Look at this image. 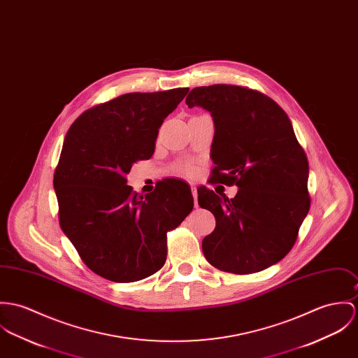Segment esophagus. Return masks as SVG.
<instances>
[{"label":"esophagus","instance_id":"esophagus-1","mask_svg":"<svg viewBox=\"0 0 358 358\" xmlns=\"http://www.w3.org/2000/svg\"><path fill=\"white\" fill-rule=\"evenodd\" d=\"M192 193H193V196H194V203L195 206H196V198H198V193H196V187H195V186L192 187Z\"/></svg>","mask_w":358,"mask_h":358}]
</instances>
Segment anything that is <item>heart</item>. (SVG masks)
<instances>
[{
  "label": "heart",
  "mask_w": 358,
  "mask_h": 358,
  "mask_svg": "<svg viewBox=\"0 0 358 358\" xmlns=\"http://www.w3.org/2000/svg\"><path fill=\"white\" fill-rule=\"evenodd\" d=\"M185 172H186V173H193V169L189 166V168H186V169H185Z\"/></svg>",
  "instance_id": "heart-1"
}]
</instances>
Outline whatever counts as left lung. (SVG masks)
<instances>
[{
    "label": "left lung",
    "mask_w": 358,
    "mask_h": 358,
    "mask_svg": "<svg viewBox=\"0 0 358 358\" xmlns=\"http://www.w3.org/2000/svg\"><path fill=\"white\" fill-rule=\"evenodd\" d=\"M186 103L215 123L209 182L238 186L234 198L198 189V205L216 219L202 241L205 259L238 275L279 262L310 208L309 164L289 116L273 99L231 85L195 87Z\"/></svg>",
    "instance_id": "8db88e82"
}]
</instances>
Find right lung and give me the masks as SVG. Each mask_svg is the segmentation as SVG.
Returning <instances> with one entry per match:
<instances>
[{
  "mask_svg": "<svg viewBox=\"0 0 358 358\" xmlns=\"http://www.w3.org/2000/svg\"><path fill=\"white\" fill-rule=\"evenodd\" d=\"M189 87L130 93L83 112L66 132L55 172L60 226L99 276L129 283L166 260V232L193 210L190 186L164 179L152 193L127 186L132 164L149 160L159 129Z\"/></svg>",
  "mask_w": 358,
  "mask_h": 358,
  "instance_id": "add662e5",
  "label": "right lung"
}]
</instances>
